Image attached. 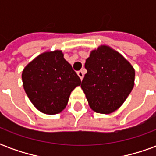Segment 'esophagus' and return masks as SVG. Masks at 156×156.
Returning <instances> with one entry per match:
<instances>
[{
  "label": "esophagus",
  "instance_id": "34e87169",
  "mask_svg": "<svg viewBox=\"0 0 156 156\" xmlns=\"http://www.w3.org/2000/svg\"><path fill=\"white\" fill-rule=\"evenodd\" d=\"M78 77L80 78V79L82 80V79L83 78V76H84V71H83V70H80V71H78Z\"/></svg>",
  "mask_w": 156,
  "mask_h": 156
}]
</instances>
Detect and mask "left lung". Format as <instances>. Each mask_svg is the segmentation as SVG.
<instances>
[{"label": "left lung", "mask_w": 156, "mask_h": 156, "mask_svg": "<svg viewBox=\"0 0 156 156\" xmlns=\"http://www.w3.org/2000/svg\"><path fill=\"white\" fill-rule=\"evenodd\" d=\"M84 66L87 73L81 88L89 107L104 115L117 110L134 88L133 66L119 51L106 45L92 50Z\"/></svg>", "instance_id": "obj_1"}]
</instances>
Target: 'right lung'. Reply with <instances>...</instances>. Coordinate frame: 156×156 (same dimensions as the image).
<instances>
[{
  "label": "right lung",
  "mask_w": 156,
  "mask_h": 156,
  "mask_svg": "<svg viewBox=\"0 0 156 156\" xmlns=\"http://www.w3.org/2000/svg\"><path fill=\"white\" fill-rule=\"evenodd\" d=\"M27 97L46 115L61 113L68 105L71 92L81 80L61 50L47 51L26 66L22 74Z\"/></svg>",
  "instance_id": "1"
}]
</instances>
